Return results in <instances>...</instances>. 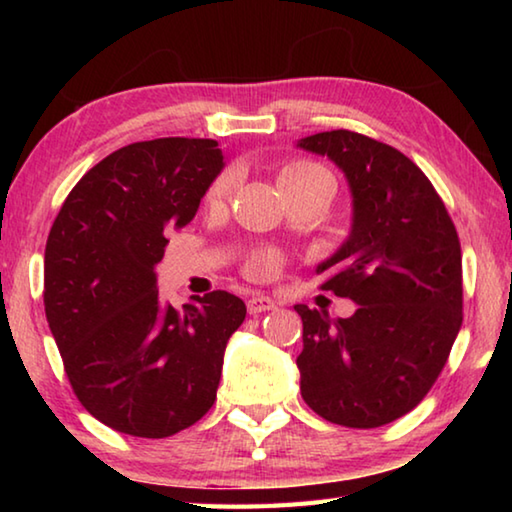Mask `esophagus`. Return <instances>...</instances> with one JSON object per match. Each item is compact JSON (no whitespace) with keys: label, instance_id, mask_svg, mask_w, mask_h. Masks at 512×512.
Returning a JSON list of instances; mask_svg holds the SVG:
<instances>
[{"label":"esophagus","instance_id":"obj_1","mask_svg":"<svg viewBox=\"0 0 512 512\" xmlns=\"http://www.w3.org/2000/svg\"><path fill=\"white\" fill-rule=\"evenodd\" d=\"M246 307H248V314L257 316V314H262V311L275 309V302H273V298L264 296V293H253V296L248 298V305Z\"/></svg>","mask_w":512,"mask_h":512}]
</instances>
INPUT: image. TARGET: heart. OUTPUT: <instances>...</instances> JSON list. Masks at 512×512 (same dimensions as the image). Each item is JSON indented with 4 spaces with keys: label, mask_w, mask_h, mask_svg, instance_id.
<instances>
[{
    "label": "heart",
    "mask_w": 512,
    "mask_h": 512,
    "mask_svg": "<svg viewBox=\"0 0 512 512\" xmlns=\"http://www.w3.org/2000/svg\"><path fill=\"white\" fill-rule=\"evenodd\" d=\"M232 178H235V173L223 171L221 176L212 183L210 192H207V201L210 203L223 201L232 187ZM277 180H280V187L284 189V194L298 192V189H307V187H318V185H334V180L325 167H320L318 162L302 160V158L284 162ZM277 268H280V257H277V253H273V250H259V253L250 257L248 262V271L255 277H271L277 273Z\"/></svg>",
    "instance_id": "heart-1"
}]
</instances>
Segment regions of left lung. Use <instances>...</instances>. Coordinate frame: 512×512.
<instances>
[{
  "mask_svg": "<svg viewBox=\"0 0 512 512\" xmlns=\"http://www.w3.org/2000/svg\"><path fill=\"white\" fill-rule=\"evenodd\" d=\"M352 192V230L316 271L323 291L357 302L350 318L296 305L300 393L327 422L375 429L429 393L463 323L461 241L443 198L413 160L352 131L302 137Z\"/></svg>",
  "mask_w": 512,
  "mask_h": 512,
  "instance_id": "obj_1",
  "label": "left lung"
}]
</instances>
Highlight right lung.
I'll return each instance as SVG.
<instances>
[{"instance_id": "1", "label": "right lung", "mask_w": 512, "mask_h": 512, "mask_svg": "<svg viewBox=\"0 0 512 512\" xmlns=\"http://www.w3.org/2000/svg\"><path fill=\"white\" fill-rule=\"evenodd\" d=\"M223 164L214 140L128 144L85 173L49 230V329L79 402L119 433L173 436L216 400L244 300L212 291L183 309L162 305L155 264Z\"/></svg>"}]
</instances>
